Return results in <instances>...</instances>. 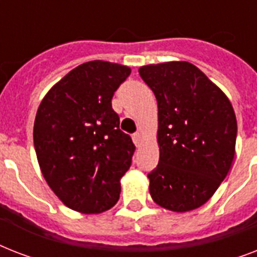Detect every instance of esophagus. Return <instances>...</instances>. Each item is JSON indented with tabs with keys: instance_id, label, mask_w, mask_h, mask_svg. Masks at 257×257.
<instances>
[{
	"instance_id": "1",
	"label": "esophagus",
	"mask_w": 257,
	"mask_h": 257,
	"mask_svg": "<svg viewBox=\"0 0 257 257\" xmlns=\"http://www.w3.org/2000/svg\"><path fill=\"white\" fill-rule=\"evenodd\" d=\"M132 140H133V143H135V145H136V147H140V144H141V133H135V135H133L132 136Z\"/></svg>"
}]
</instances>
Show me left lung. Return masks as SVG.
Listing matches in <instances>:
<instances>
[{"label":"left lung","mask_w":257,"mask_h":257,"mask_svg":"<svg viewBox=\"0 0 257 257\" xmlns=\"http://www.w3.org/2000/svg\"><path fill=\"white\" fill-rule=\"evenodd\" d=\"M141 78L159 108V164L148 175L160 207L188 212L211 199L235 157L236 122L231 101L197 66L171 61L145 65Z\"/></svg>","instance_id":"8db88e82"}]
</instances>
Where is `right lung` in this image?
I'll return each instance as SVG.
<instances>
[{
	"instance_id": "1",
	"label": "right lung",
	"mask_w": 257,
	"mask_h": 257,
	"mask_svg": "<svg viewBox=\"0 0 257 257\" xmlns=\"http://www.w3.org/2000/svg\"><path fill=\"white\" fill-rule=\"evenodd\" d=\"M131 68L89 61L52 86L38 106L34 149L42 176L66 207L101 213L118 201L135 144L120 131L112 97Z\"/></svg>"
}]
</instances>
